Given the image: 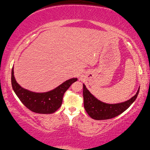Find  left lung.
I'll return each mask as SVG.
<instances>
[{
    "label": "left lung",
    "mask_w": 150,
    "mask_h": 150,
    "mask_svg": "<svg viewBox=\"0 0 150 150\" xmlns=\"http://www.w3.org/2000/svg\"><path fill=\"white\" fill-rule=\"evenodd\" d=\"M139 88L137 93L126 102L117 104H107L98 100L90 93L83 84L84 107L87 114L93 120H109L122 114L130 107L131 104L137 99L139 92Z\"/></svg>",
    "instance_id": "obj_1"
}]
</instances>
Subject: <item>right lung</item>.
<instances>
[{
    "mask_svg": "<svg viewBox=\"0 0 150 150\" xmlns=\"http://www.w3.org/2000/svg\"><path fill=\"white\" fill-rule=\"evenodd\" d=\"M77 80V78H73L50 91L36 93L22 88L16 81L13 67L11 70V85L14 92L26 108L36 113L51 114L57 111L62 104L65 92Z\"/></svg>",
    "mask_w": 150,
    "mask_h": 150,
    "instance_id": "add662e5",
    "label": "right lung"
}]
</instances>
